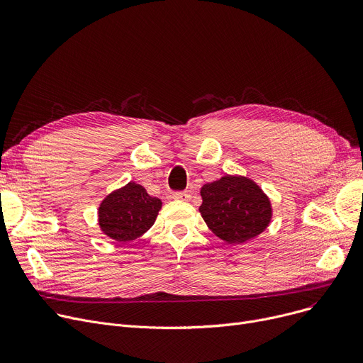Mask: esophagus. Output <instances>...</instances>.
<instances>
[{"mask_svg":"<svg viewBox=\"0 0 363 363\" xmlns=\"http://www.w3.org/2000/svg\"><path fill=\"white\" fill-rule=\"evenodd\" d=\"M172 197H174L175 200H184V201L191 200V194L186 193V191H177V193L172 194Z\"/></svg>","mask_w":363,"mask_h":363,"instance_id":"obj_1","label":"esophagus"}]
</instances>
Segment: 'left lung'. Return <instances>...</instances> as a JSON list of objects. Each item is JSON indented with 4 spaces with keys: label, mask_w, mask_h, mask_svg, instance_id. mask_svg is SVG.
I'll return each instance as SVG.
<instances>
[{
    "label": "left lung",
    "mask_w": 363,
    "mask_h": 363,
    "mask_svg": "<svg viewBox=\"0 0 363 363\" xmlns=\"http://www.w3.org/2000/svg\"><path fill=\"white\" fill-rule=\"evenodd\" d=\"M200 193L204 222L226 242H245L263 233L271 222V201L252 179L226 175L203 185Z\"/></svg>",
    "instance_id": "left-lung-1"
}]
</instances>
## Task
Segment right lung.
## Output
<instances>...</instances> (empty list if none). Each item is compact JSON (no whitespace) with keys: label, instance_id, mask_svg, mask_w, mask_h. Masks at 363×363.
I'll return each instance as SVG.
<instances>
[{"label":"right lung","instance_id":"right-lung-1","mask_svg":"<svg viewBox=\"0 0 363 363\" xmlns=\"http://www.w3.org/2000/svg\"><path fill=\"white\" fill-rule=\"evenodd\" d=\"M160 208L162 201L157 197L148 196L144 186L129 182L100 204V228L111 240L128 242L150 230Z\"/></svg>","mask_w":363,"mask_h":363}]
</instances>
